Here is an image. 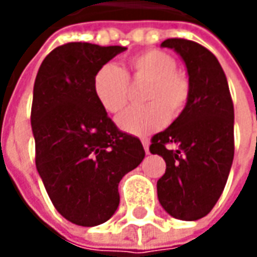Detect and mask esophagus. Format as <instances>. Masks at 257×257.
Masks as SVG:
<instances>
[{
  "label": "esophagus",
  "instance_id": "1",
  "mask_svg": "<svg viewBox=\"0 0 257 257\" xmlns=\"http://www.w3.org/2000/svg\"><path fill=\"white\" fill-rule=\"evenodd\" d=\"M142 143H143L144 152H146V153H149V146H150V142H149V140H143Z\"/></svg>",
  "mask_w": 257,
  "mask_h": 257
}]
</instances>
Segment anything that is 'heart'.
I'll use <instances>...</instances> for the list:
<instances>
[{
	"label": "heart",
	"mask_w": 257,
	"mask_h": 257,
	"mask_svg": "<svg viewBox=\"0 0 257 257\" xmlns=\"http://www.w3.org/2000/svg\"><path fill=\"white\" fill-rule=\"evenodd\" d=\"M130 75L147 81L143 98L149 104L133 105L117 117V125L125 133L146 136L160 128L169 113H180L189 98V81L176 70L172 55L159 50L139 53L128 60ZM94 94L105 111L118 113L128 98V78L118 65H103L94 77Z\"/></svg>",
	"instance_id": "b5f03b06"
}]
</instances>
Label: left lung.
I'll return each instance as SVG.
<instances>
[{
  "mask_svg": "<svg viewBox=\"0 0 257 257\" xmlns=\"http://www.w3.org/2000/svg\"><path fill=\"white\" fill-rule=\"evenodd\" d=\"M162 47L174 50L186 65L189 98L179 117L152 139L150 153L166 162L157 197L170 216L192 222L212 210L226 186L234 111L222 65L207 48L183 38H169Z\"/></svg>",
  "mask_w": 257,
  "mask_h": 257,
  "instance_id": "1",
  "label": "left lung"
}]
</instances>
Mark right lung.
<instances>
[{
	"instance_id": "add662e5",
	"label": "right lung",
	"mask_w": 257,
	"mask_h": 257,
	"mask_svg": "<svg viewBox=\"0 0 257 257\" xmlns=\"http://www.w3.org/2000/svg\"><path fill=\"white\" fill-rule=\"evenodd\" d=\"M125 47L68 43L37 73L31 127L35 166L51 202L68 222L93 227L118 203V183L144 159L142 142L120 132L94 94L95 73Z\"/></svg>"
}]
</instances>
